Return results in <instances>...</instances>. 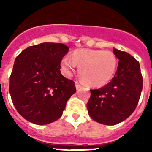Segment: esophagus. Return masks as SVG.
I'll use <instances>...</instances> for the list:
<instances>
[{
  "instance_id": "34e87169",
  "label": "esophagus",
  "mask_w": 152,
  "mask_h": 152,
  "mask_svg": "<svg viewBox=\"0 0 152 152\" xmlns=\"http://www.w3.org/2000/svg\"><path fill=\"white\" fill-rule=\"evenodd\" d=\"M75 87H76V89L79 90L80 88H81V85H80L78 82H76L75 83Z\"/></svg>"
}]
</instances>
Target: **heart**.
<instances>
[{"label": "heart", "mask_w": 152, "mask_h": 152, "mask_svg": "<svg viewBox=\"0 0 152 152\" xmlns=\"http://www.w3.org/2000/svg\"><path fill=\"white\" fill-rule=\"evenodd\" d=\"M76 65L83 82L91 87L100 88L113 78L118 61L111 51L79 49L74 52L72 58L66 56L61 61L63 71L68 76L75 72Z\"/></svg>", "instance_id": "heart-1"}]
</instances>
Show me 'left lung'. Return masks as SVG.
Listing matches in <instances>:
<instances>
[{
  "instance_id": "8db88e82",
  "label": "left lung",
  "mask_w": 152,
  "mask_h": 152,
  "mask_svg": "<svg viewBox=\"0 0 152 152\" xmlns=\"http://www.w3.org/2000/svg\"><path fill=\"white\" fill-rule=\"evenodd\" d=\"M119 59L116 75L107 85L91 90L87 103L89 116L104 125L124 121L136 108L142 91V75L139 61L133 56L113 49Z\"/></svg>"
}]
</instances>
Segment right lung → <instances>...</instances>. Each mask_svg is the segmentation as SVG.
Here are the masks:
<instances>
[{"label":"right lung","instance_id":"1","mask_svg":"<svg viewBox=\"0 0 152 152\" xmlns=\"http://www.w3.org/2000/svg\"><path fill=\"white\" fill-rule=\"evenodd\" d=\"M68 47L44 42L24 49L16 58L9 91L17 112L37 125L56 121L76 92L75 81L61 74V61Z\"/></svg>","mask_w":152,"mask_h":152}]
</instances>
